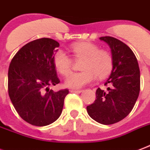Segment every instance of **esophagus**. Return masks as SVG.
<instances>
[{
	"instance_id": "obj_1",
	"label": "esophagus",
	"mask_w": 150,
	"mask_h": 150,
	"mask_svg": "<svg viewBox=\"0 0 150 150\" xmlns=\"http://www.w3.org/2000/svg\"><path fill=\"white\" fill-rule=\"evenodd\" d=\"M71 93H79L82 92V90H70Z\"/></svg>"
}]
</instances>
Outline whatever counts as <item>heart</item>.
Listing matches in <instances>:
<instances>
[{
	"mask_svg": "<svg viewBox=\"0 0 150 150\" xmlns=\"http://www.w3.org/2000/svg\"><path fill=\"white\" fill-rule=\"evenodd\" d=\"M71 51L77 59H83L82 72L71 73L65 79V86L71 89H80L93 83L96 76L100 79L108 75L112 68V57L110 52L100 50L91 42H80L71 45ZM53 64L56 70L62 75H67L71 70V60L62 50L53 55Z\"/></svg>",
	"mask_w": 150,
	"mask_h": 150,
	"instance_id": "obj_1",
	"label": "heart"
}]
</instances>
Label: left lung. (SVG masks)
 I'll return each mask as SVG.
<instances>
[{
    "instance_id": "obj_1",
    "label": "left lung",
    "mask_w": 150,
    "mask_h": 150,
    "mask_svg": "<svg viewBox=\"0 0 150 150\" xmlns=\"http://www.w3.org/2000/svg\"><path fill=\"white\" fill-rule=\"evenodd\" d=\"M111 49L112 70L105 83L108 91L98 88L96 100L86 107L91 118L109 125L122 120L131 112L140 91V70L135 55L123 42L115 38L100 37Z\"/></svg>"
}]
</instances>
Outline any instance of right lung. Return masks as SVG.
I'll use <instances>...</instances> for the list:
<instances>
[{
  "instance_id": "obj_1",
  "label": "right lung",
  "mask_w": 150,
  "mask_h": 150,
  "mask_svg": "<svg viewBox=\"0 0 150 150\" xmlns=\"http://www.w3.org/2000/svg\"><path fill=\"white\" fill-rule=\"evenodd\" d=\"M59 46L51 38L32 41L17 52L9 65V98L21 118L32 125L43 127L57 120L69 93L50 89L60 83L53 64Z\"/></svg>"
}]
</instances>
